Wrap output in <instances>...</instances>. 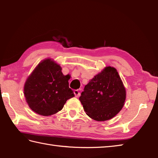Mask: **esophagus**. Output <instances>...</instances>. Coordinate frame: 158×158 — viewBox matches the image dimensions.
<instances>
[{"label":"esophagus","mask_w":158,"mask_h":158,"mask_svg":"<svg viewBox=\"0 0 158 158\" xmlns=\"http://www.w3.org/2000/svg\"><path fill=\"white\" fill-rule=\"evenodd\" d=\"M73 93H74V94H75V96H76V98H78V97L80 96V91H79L78 90H74Z\"/></svg>","instance_id":"obj_1"}]
</instances>
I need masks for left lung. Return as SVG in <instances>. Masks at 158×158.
<instances>
[{
  "label": "left lung",
  "instance_id": "obj_1",
  "mask_svg": "<svg viewBox=\"0 0 158 158\" xmlns=\"http://www.w3.org/2000/svg\"><path fill=\"white\" fill-rule=\"evenodd\" d=\"M125 99V88L117 70L111 67L94 76L79 98L86 114L96 121L114 118L123 107Z\"/></svg>",
  "mask_w": 158,
  "mask_h": 158
}]
</instances>
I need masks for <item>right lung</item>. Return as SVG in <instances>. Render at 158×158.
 I'll list each match as a JSON object with an SVG mask.
<instances>
[{
	"instance_id": "1",
	"label": "right lung",
	"mask_w": 158,
	"mask_h": 158,
	"mask_svg": "<svg viewBox=\"0 0 158 158\" xmlns=\"http://www.w3.org/2000/svg\"><path fill=\"white\" fill-rule=\"evenodd\" d=\"M61 70L60 65L47 59L38 64L27 80L24 87L25 99L36 114H55L75 96L69 87V76H64Z\"/></svg>"
}]
</instances>
